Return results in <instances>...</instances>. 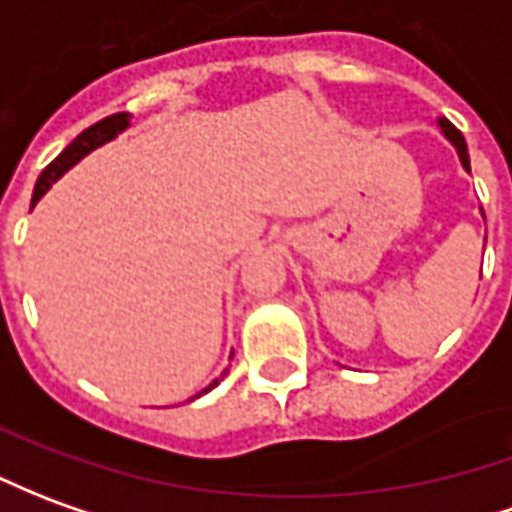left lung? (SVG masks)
<instances>
[{"label": "left lung", "instance_id": "obj_1", "mask_svg": "<svg viewBox=\"0 0 512 512\" xmlns=\"http://www.w3.org/2000/svg\"><path fill=\"white\" fill-rule=\"evenodd\" d=\"M435 124H438V130L443 132V138H446V141H449V144L455 146V152H457V157H460V166H463V169H471V166H468V146H466V138H463V135H460V130H457L455 124H452V121L449 119H438L435 121ZM482 216H485V213H482Z\"/></svg>", "mask_w": 512, "mask_h": 512}]
</instances>
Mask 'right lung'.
Segmentation results:
<instances>
[{
    "label": "right lung",
    "mask_w": 512,
    "mask_h": 512,
    "mask_svg": "<svg viewBox=\"0 0 512 512\" xmlns=\"http://www.w3.org/2000/svg\"><path fill=\"white\" fill-rule=\"evenodd\" d=\"M127 127H130V113H116V116H107V119L96 121L94 127L82 130L80 135H77V138H74V141H71V144L66 146V149H63V152H60V155H57L44 171H41V177H38V182H35V191H32V205H38V199H41V196H44L46 191H49V188H52V185H55V182L71 169V166H77L82 157L91 155L94 149L105 146L107 141L119 138L121 132L127 130ZM227 371H230V368H224V374H227ZM224 374H221V380H224ZM216 385H219V380L210 382L207 388H202V391L196 393V396H191V399H199L202 393L213 391ZM191 399H188V402H191Z\"/></svg>",
    "instance_id": "obj_1"
}]
</instances>
